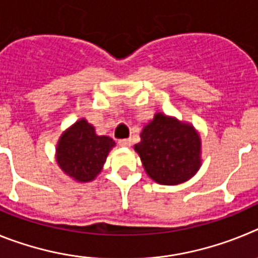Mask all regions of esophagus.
<instances>
[{
	"label": "esophagus",
	"instance_id": "34e87169",
	"mask_svg": "<svg viewBox=\"0 0 258 258\" xmlns=\"http://www.w3.org/2000/svg\"><path fill=\"white\" fill-rule=\"evenodd\" d=\"M120 146H124V147H129L132 145V140L131 138H125V140H120L118 141Z\"/></svg>",
	"mask_w": 258,
	"mask_h": 258
}]
</instances>
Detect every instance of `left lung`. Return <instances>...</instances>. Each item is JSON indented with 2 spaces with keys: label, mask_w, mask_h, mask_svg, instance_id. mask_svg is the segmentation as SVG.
Listing matches in <instances>:
<instances>
[{
  "label": "left lung",
  "mask_w": 258,
  "mask_h": 258,
  "mask_svg": "<svg viewBox=\"0 0 258 258\" xmlns=\"http://www.w3.org/2000/svg\"><path fill=\"white\" fill-rule=\"evenodd\" d=\"M147 174L161 184H178L200 168V138L191 125L156 113L134 146Z\"/></svg>",
  "instance_id": "8db88e82"
}]
</instances>
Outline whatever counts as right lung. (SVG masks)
I'll list each match as a JSON object with an SVG mask.
<instances>
[{
    "label": "right lung",
    "instance_id": "right-lung-1",
    "mask_svg": "<svg viewBox=\"0 0 258 258\" xmlns=\"http://www.w3.org/2000/svg\"><path fill=\"white\" fill-rule=\"evenodd\" d=\"M112 138L97 136L86 120H79L61 134L56 149V161L61 170L79 182L93 181L106 163Z\"/></svg>",
    "mask_w": 258,
    "mask_h": 258
}]
</instances>
